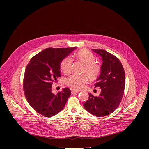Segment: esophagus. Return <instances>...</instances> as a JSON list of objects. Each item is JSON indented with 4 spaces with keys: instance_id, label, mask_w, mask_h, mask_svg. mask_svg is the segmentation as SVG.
Listing matches in <instances>:
<instances>
[{
    "instance_id": "34e87169",
    "label": "esophagus",
    "mask_w": 149,
    "mask_h": 149,
    "mask_svg": "<svg viewBox=\"0 0 149 149\" xmlns=\"http://www.w3.org/2000/svg\"><path fill=\"white\" fill-rule=\"evenodd\" d=\"M78 92H80V91H79V90H77V89H72V90H71V93H72Z\"/></svg>"
}]
</instances>
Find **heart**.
Returning <instances> with one entry per match:
<instances>
[{
	"mask_svg": "<svg viewBox=\"0 0 149 149\" xmlns=\"http://www.w3.org/2000/svg\"><path fill=\"white\" fill-rule=\"evenodd\" d=\"M77 60L84 64L83 72L86 74H74L66 80V84L76 89H80L84 87V84L89 80V77L94 80L98 78L101 72V68L96 63L95 57L88 50L82 49L76 54ZM72 60L71 57H68L63 60L61 64V70L65 74H69L72 69Z\"/></svg>",
	"mask_w": 149,
	"mask_h": 149,
	"instance_id": "1",
	"label": "heart"
}]
</instances>
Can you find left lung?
Listing matches in <instances>:
<instances>
[{"label":"left lung","instance_id":"obj_1","mask_svg":"<svg viewBox=\"0 0 149 149\" xmlns=\"http://www.w3.org/2000/svg\"><path fill=\"white\" fill-rule=\"evenodd\" d=\"M102 57L101 72L95 87H99V97L89 93V99L83 104L85 109L97 117L112 113L118 107L123 95L125 72L119 59L103 50L92 49Z\"/></svg>","mask_w":149,"mask_h":149}]
</instances>
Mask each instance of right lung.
<instances>
[{"label":"right lung","instance_id":"right-lung-1","mask_svg":"<svg viewBox=\"0 0 149 149\" xmlns=\"http://www.w3.org/2000/svg\"><path fill=\"white\" fill-rule=\"evenodd\" d=\"M77 47L47 48L33 57L25 70L23 89L29 105L45 117H50L63 109L71 95L69 88L56 95L52 84L61 77V62Z\"/></svg>","mask_w":149,"mask_h":149}]
</instances>
